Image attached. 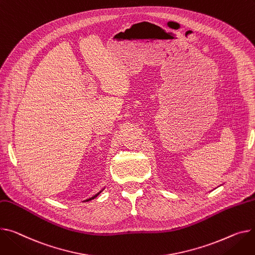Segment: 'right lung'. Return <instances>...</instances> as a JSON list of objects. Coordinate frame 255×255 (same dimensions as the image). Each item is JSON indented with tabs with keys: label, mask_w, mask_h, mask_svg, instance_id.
Returning a JSON list of instances; mask_svg holds the SVG:
<instances>
[{
	"label": "right lung",
	"mask_w": 255,
	"mask_h": 255,
	"mask_svg": "<svg viewBox=\"0 0 255 255\" xmlns=\"http://www.w3.org/2000/svg\"><path fill=\"white\" fill-rule=\"evenodd\" d=\"M104 190H105V189H103V190H101V191H100V192H98V193H97V194H95V195H94V196H93V197H91V198H89V199H87V200H85V201H83V202H89V201H91V200H93V199H95V198H96V197H97V196H98V195H99V194H100V193H101V192H103V191H104Z\"/></svg>",
	"instance_id": "add662e5"
}]
</instances>
